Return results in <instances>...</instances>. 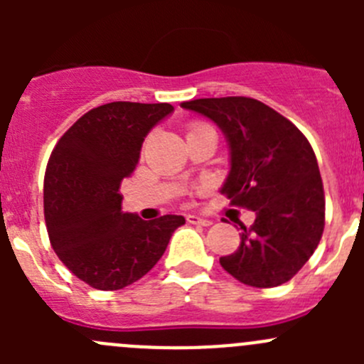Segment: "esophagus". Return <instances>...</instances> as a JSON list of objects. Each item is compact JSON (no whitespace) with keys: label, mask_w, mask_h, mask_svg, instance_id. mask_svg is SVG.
<instances>
[{"label":"esophagus","mask_w":364,"mask_h":364,"mask_svg":"<svg viewBox=\"0 0 364 364\" xmlns=\"http://www.w3.org/2000/svg\"><path fill=\"white\" fill-rule=\"evenodd\" d=\"M186 222L188 223H196V225H203V227H208V225H211V220H208V218H200V216H197V215H188L186 216Z\"/></svg>","instance_id":"1"}]
</instances>
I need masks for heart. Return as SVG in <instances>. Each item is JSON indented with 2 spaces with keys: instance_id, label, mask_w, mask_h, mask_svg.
Segmentation results:
<instances>
[{
  "instance_id": "obj_1",
  "label": "heart",
  "mask_w": 364,
  "mask_h": 364,
  "mask_svg": "<svg viewBox=\"0 0 364 364\" xmlns=\"http://www.w3.org/2000/svg\"><path fill=\"white\" fill-rule=\"evenodd\" d=\"M199 128H203V124H196V127L192 128V132H196V130H199Z\"/></svg>"
}]
</instances>
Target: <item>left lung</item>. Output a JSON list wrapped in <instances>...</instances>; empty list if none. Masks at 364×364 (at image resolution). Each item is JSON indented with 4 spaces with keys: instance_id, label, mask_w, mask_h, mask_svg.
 I'll use <instances>...</instances> for the list:
<instances>
[{
    "instance_id": "obj_1",
    "label": "left lung",
    "mask_w": 364,
    "mask_h": 364,
    "mask_svg": "<svg viewBox=\"0 0 364 364\" xmlns=\"http://www.w3.org/2000/svg\"><path fill=\"white\" fill-rule=\"evenodd\" d=\"M181 107L225 135L230 171L222 193L255 211L253 225H241L237 250L220 257L222 267L250 287L289 282L324 230V188L310 142L287 117L253 98H199Z\"/></svg>"
}]
</instances>
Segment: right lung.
I'll list each match as a JSON object with an SVG mask.
<instances>
[{"instance_id":"add662e5","label":"right lung","mask_w":364,"mask_h":364,"mask_svg":"<svg viewBox=\"0 0 364 364\" xmlns=\"http://www.w3.org/2000/svg\"><path fill=\"white\" fill-rule=\"evenodd\" d=\"M171 104L112 102L91 109L58 141L43 179V213L61 262L98 291L144 277L164 255L179 215L142 220L121 209L119 186L141 159L153 127Z\"/></svg>"}]
</instances>
